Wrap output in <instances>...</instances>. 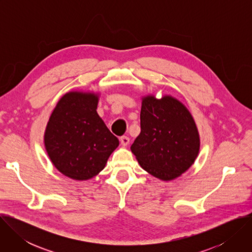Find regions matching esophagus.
Masks as SVG:
<instances>
[{"label": "esophagus", "mask_w": 252, "mask_h": 252, "mask_svg": "<svg viewBox=\"0 0 252 252\" xmlns=\"http://www.w3.org/2000/svg\"><path fill=\"white\" fill-rule=\"evenodd\" d=\"M120 140H121V142H122V145L126 147V146H127V145H128V142H129V137H128V136H126V135H123V136H121Z\"/></svg>", "instance_id": "34e87169"}]
</instances>
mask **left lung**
Returning a JSON list of instances; mask_svg holds the SVG:
<instances>
[{
    "mask_svg": "<svg viewBox=\"0 0 252 252\" xmlns=\"http://www.w3.org/2000/svg\"><path fill=\"white\" fill-rule=\"evenodd\" d=\"M143 169L170 181L195 160L199 138L186 106L171 96H147L140 111V133L130 147Z\"/></svg>",
    "mask_w": 252,
    "mask_h": 252,
    "instance_id": "8db88e82",
    "label": "left lung"
}]
</instances>
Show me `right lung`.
Returning <instances> with one entry per match:
<instances>
[{"instance_id": "obj_1", "label": "right lung", "mask_w": 252, "mask_h": 252, "mask_svg": "<svg viewBox=\"0 0 252 252\" xmlns=\"http://www.w3.org/2000/svg\"><path fill=\"white\" fill-rule=\"evenodd\" d=\"M94 94L67 93L47 126L45 146L54 165L64 175L84 181L103 169L119 139L96 113Z\"/></svg>"}]
</instances>
